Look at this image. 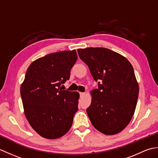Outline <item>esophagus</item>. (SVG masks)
Returning a JSON list of instances; mask_svg holds the SVG:
<instances>
[{
    "instance_id": "34e87169",
    "label": "esophagus",
    "mask_w": 158,
    "mask_h": 158,
    "mask_svg": "<svg viewBox=\"0 0 158 158\" xmlns=\"http://www.w3.org/2000/svg\"><path fill=\"white\" fill-rule=\"evenodd\" d=\"M79 94H80V96H83L85 95V93L84 92H79Z\"/></svg>"
}]
</instances>
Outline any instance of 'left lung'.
I'll list each match as a JSON object with an SVG mask.
<instances>
[{
  "label": "left lung",
  "mask_w": 158,
  "mask_h": 158,
  "mask_svg": "<svg viewBox=\"0 0 158 158\" xmlns=\"http://www.w3.org/2000/svg\"><path fill=\"white\" fill-rule=\"evenodd\" d=\"M88 66L98 89L90 92L86 111L93 126L106 135L118 134L128 125L135 111L139 87L133 67L125 57L104 48L77 49Z\"/></svg>",
  "instance_id": "1"
}]
</instances>
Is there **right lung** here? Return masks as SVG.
<instances>
[{"instance_id": "add662e5", "label": "right lung", "mask_w": 158, "mask_h": 158, "mask_svg": "<svg viewBox=\"0 0 158 158\" xmlns=\"http://www.w3.org/2000/svg\"><path fill=\"white\" fill-rule=\"evenodd\" d=\"M77 60L76 50L52 53L35 60L20 87L25 116L43 138L56 139L72 126L79 94L62 90Z\"/></svg>"}]
</instances>
